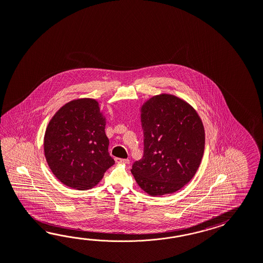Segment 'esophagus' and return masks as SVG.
<instances>
[{"instance_id":"obj_1","label":"esophagus","mask_w":263,"mask_h":263,"mask_svg":"<svg viewBox=\"0 0 263 263\" xmlns=\"http://www.w3.org/2000/svg\"><path fill=\"white\" fill-rule=\"evenodd\" d=\"M115 161L117 163H125V164H129L130 160L128 159H120V158H116Z\"/></svg>"}]
</instances>
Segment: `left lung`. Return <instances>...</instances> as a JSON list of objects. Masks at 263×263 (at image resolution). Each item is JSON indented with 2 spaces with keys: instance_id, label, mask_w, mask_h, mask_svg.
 Masks as SVG:
<instances>
[{
  "instance_id": "obj_1",
  "label": "left lung",
  "mask_w": 263,
  "mask_h": 263,
  "mask_svg": "<svg viewBox=\"0 0 263 263\" xmlns=\"http://www.w3.org/2000/svg\"><path fill=\"white\" fill-rule=\"evenodd\" d=\"M143 156L131 172L150 196L174 193L197 172L204 152L203 124L190 104L161 94L142 105Z\"/></svg>"
}]
</instances>
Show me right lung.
<instances>
[{"label":"right lung","mask_w":263,"mask_h":263,"mask_svg":"<svg viewBox=\"0 0 263 263\" xmlns=\"http://www.w3.org/2000/svg\"><path fill=\"white\" fill-rule=\"evenodd\" d=\"M104 128L105 119L93 99L66 103L52 118L45 134V159L64 185L90 189L115 163Z\"/></svg>","instance_id":"add662e5"}]
</instances>
